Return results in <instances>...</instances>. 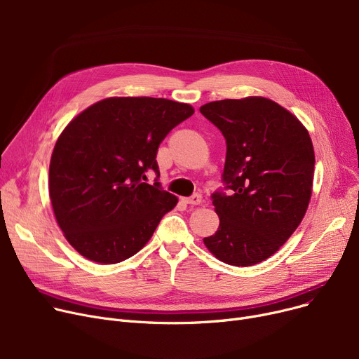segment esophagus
I'll return each instance as SVG.
<instances>
[{"instance_id":"34e87169","label":"esophagus","mask_w":359,"mask_h":359,"mask_svg":"<svg viewBox=\"0 0 359 359\" xmlns=\"http://www.w3.org/2000/svg\"><path fill=\"white\" fill-rule=\"evenodd\" d=\"M186 203H189V205H199L201 202H202V196L199 195V194H195V195H192L191 198H184L183 199Z\"/></svg>"}]
</instances>
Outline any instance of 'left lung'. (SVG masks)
Listing matches in <instances>:
<instances>
[{
	"label": "left lung",
	"instance_id": "obj_1",
	"mask_svg": "<svg viewBox=\"0 0 359 359\" xmlns=\"http://www.w3.org/2000/svg\"><path fill=\"white\" fill-rule=\"evenodd\" d=\"M227 142L212 195L219 227L203 244L218 260L252 266L276 253L303 221L313 192L314 148L306 126L276 102L250 96L201 106Z\"/></svg>",
	"mask_w": 359,
	"mask_h": 359
}]
</instances>
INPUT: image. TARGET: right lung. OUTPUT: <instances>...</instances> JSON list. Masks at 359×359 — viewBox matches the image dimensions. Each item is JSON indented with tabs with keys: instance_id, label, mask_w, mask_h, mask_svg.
Instances as JSON below:
<instances>
[{
	"instance_id": "obj_1",
	"label": "right lung",
	"mask_w": 359,
	"mask_h": 359,
	"mask_svg": "<svg viewBox=\"0 0 359 359\" xmlns=\"http://www.w3.org/2000/svg\"><path fill=\"white\" fill-rule=\"evenodd\" d=\"M187 103L107 97L61 132L49 164V198L64 237L91 262H122L154 234L177 196L145 183L160 142L194 115Z\"/></svg>"
}]
</instances>
